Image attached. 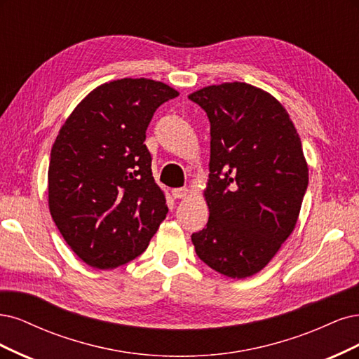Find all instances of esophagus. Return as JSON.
<instances>
[{
	"mask_svg": "<svg viewBox=\"0 0 359 359\" xmlns=\"http://www.w3.org/2000/svg\"><path fill=\"white\" fill-rule=\"evenodd\" d=\"M171 194H172V196H175V198H187V196L191 194V189L189 188H176V189H172L171 191Z\"/></svg>",
	"mask_w": 359,
	"mask_h": 359,
	"instance_id": "1",
	"label": "esophagus"
}]
</instances>
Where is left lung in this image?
I'll return each mask as SVG.
<instances>
[{
  "mask_svg": "<svg viewBox=\"0 0 359 359\" xmlns=\"http://www.w3.org/2000/svg\"><path fill=\"white\" fill-rule=\"evenodd\" d=\"M189 100L210 121L209 222L192 234L198 258L231 279L261 271L291 236L309 184L302 140L282 104L243 82Z\"/></svg>",
  "mask_w": 359,
  "mask_h": 359,
  "instance_id": "left-lung-1",
  "label": "left lung"
}]
</instances>
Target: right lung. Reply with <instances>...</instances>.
Here are the masks:
<instances>
[{
	"instance_id": "1",
	"label": "right lung",
	"mask_w": 359,
	"mask_h": 359,
	"mask_svg": "<svg viewBox=\"0 0 359 359\" xmlns=\"http://www.w3.org/2000/svg\"><path fill=\"white\" fill-rule=\"evenodd\" d=\"M177 95L152 79L113 80L89 92L60 130L48 172L49 210L90 267L111 270L142 255L165 219L144 140L156 109Z\"/></svg>"
}]
</instances>
